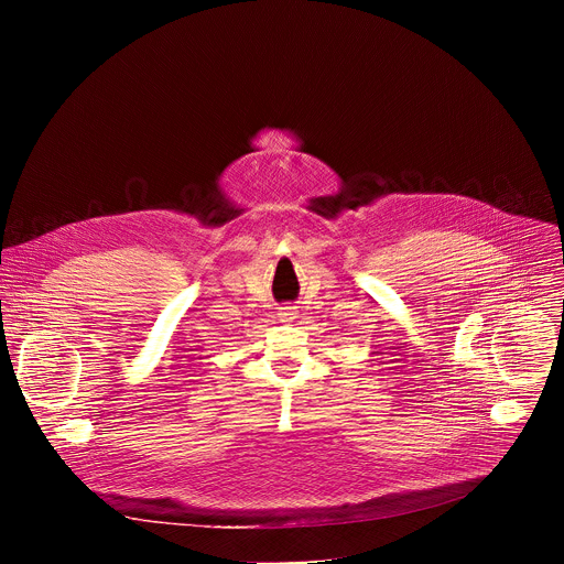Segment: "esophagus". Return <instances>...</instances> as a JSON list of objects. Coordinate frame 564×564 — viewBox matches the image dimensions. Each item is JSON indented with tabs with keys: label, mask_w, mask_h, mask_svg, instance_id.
Returning a JSON list of instances; mask_svg holds the SVG:
<instances>
[{
	"label": "esophagus",
	"mask_w": 564,
	"mask_h": 564,
	"mask_svg": "<svg viewBox=\"0 0 564 564\" xmlns=\"http://www.w3.org/2000/svg\"><path fill=\"white\" fill-rule=\"evenodd\" d=\"M296 307H292V305H288V307H281L279 310V316H281V321H285V324H292V321L296 318Z\"/></svg>",
	"instance_id": "esophagus-1"
}]
</instances>
